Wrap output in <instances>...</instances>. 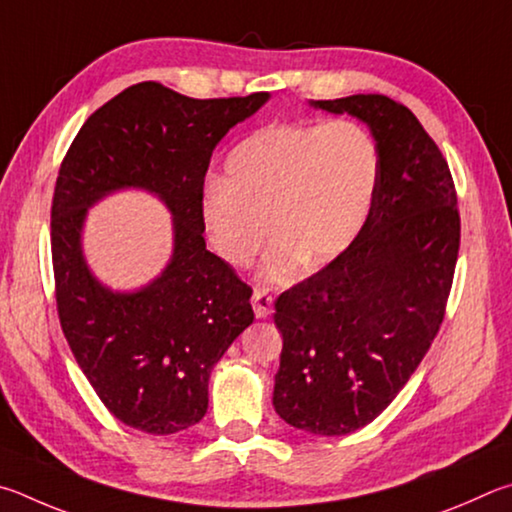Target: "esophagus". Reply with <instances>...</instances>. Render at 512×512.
Masks as SVG:
<instances>
[{
  "label": "esophagus",
  "instance_id": "1",
  "mask_svg": "<svg viewBox=\"0 0 512 512\" xmlns=\"http://www.w3.org/2000/svg\"><path fill=\"white\" fill-rule=\"evenodd\" d=\"M272 294H267L265 290H254V294H251V306H254V312L258 319H265L272 315Z\"/></svg>",
  "mask_w": 512,
  "mask_h": 512
}]
</instances>
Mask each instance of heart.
I'll use <instances>...</instances> for the list:
<instances>
[{"label":"heart","instance_id":"1","mask_svg":"<svg viewBox=\"0 0 512 512\" xmlns=\"http://www.w3.org/2000/svg\"><path fill=\"white\" fill-rule=\"evenodd\" d=\"M378 170V146L360 123L267 125L229 152L224 182L204 186V231L233 267L254 261L272 233L261 279L290 283L306 261L326 265L351 247L369 218Z\"/></svg>","mask_w":512,"mask_h":512}]
</instances>
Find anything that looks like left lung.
Instances as JSON below:
<instances>
[{
	"instance_id": "8db88e82",
	"label": "left lung",
	"mask_w": 512,
	"mask_h": 512,
	"mask_svg": "<svg viewBox=\"0 0 512 512\" xmlns=\"http://www.w3.org/2000/svg\"><path fill=\"white\" fill-rule=\"evenodd\" d=\"M364 121L380 155L369 218L344 254L274 303V409L317 436L373 423L445 317L461 242L450 166L409 107L382 94L312 101Z\"/></svg>"
}]
</instances>
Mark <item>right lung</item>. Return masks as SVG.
<instances>
[{
    "mask_svg": "<svg viewBox=\"0 0 512 512\" xmlns=\"http://www.w3.org/2000/svg\"><path fill=\"white\" fill-rule=\"evenodd\" d=\"M267 101H200L148 80L98 107L62 159L51 204L60 326L96 396L139 432L200 423L213 366L254 321L251 288L206 249L200 204L215 146ZM123 187L157 194L174 215V256L134 293L105 289L82 254L88 206Z\"/></svg>",
    "mask_w": 512,
    "mask_h": 512,
    "instance_id": "right-lung-1",
    "label": "right lung"
}]
</instances>
